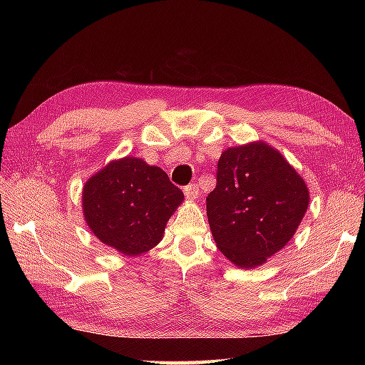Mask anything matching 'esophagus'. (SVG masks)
I'll return each instance as SVG.
<instances>
[{
    "mask_svg": "<svg viewBox=\"0 0 365 365\" xmlns=\"http://www.w3.org/2000/svg\"><path fill=\"white\" fill-rule=\"evenodd\" d=\"M183 192H185V196H187V199L196 200L197 196H199V187H197L196 183H190V185H187V187L183 188Z\"/></svg>",
    "mask_w": 365,
    "mask_h": 365,
    "instance_id": "1",
    "label": "esophagus"
}]
</instances>
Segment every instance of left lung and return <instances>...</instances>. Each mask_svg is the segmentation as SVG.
Returning a JSON list of instances; mask_svg holds the SVG:
<instances>
[{"mask_svg": "<svg viewBox=\"0 0 365 365\" xmlns=\"http://www.w3.org/2000/svg\"><path fill=\"white\" fill-rule=\"evenodd\" d=\"M307 205L302 177L257 141L221 153L207 216L218 250L237 267L255 268L290 242Z\"/></svg>", "mask_w": 365, "mask_h": 365, "instance_id": "left-lung-1", "label": "left lung"}]
</instances>
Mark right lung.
Segmentation results:
<instances>
[{"label": "right lung", "instance_id": "obj_1", "mask_svg": "<svg viewBox=\"0 0 365 365\" xmlns=\"http://www.w3.org/2000/svg\"><path fill=\"white\" fill-rule=\"evenodd\" d=\"M183 192L141 158L114 160L84 183L83 215L100 242L123 255L157 246Z\"/></svg>", "mask_w": 365, "mask_h": 365}]
</instances>
